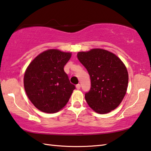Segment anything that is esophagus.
Returning <instances> with one entry per match:
<instances>
[{
    "label": "esophagus",
    "mask_w": 151,
    "mask_h": 151,
    "mask_svg": "<svg viewBox=\"0 0 151 151\" xmlns=\"http://www.w3.org/2000/svg\"><path fill=\"white\" fill-rule=\"evenodd\" d=\"M80 88H81L80 84H77V85H76V88H77V89H80Z\"/></svg>",
    "instance_id": "34e87169"
}]
</instances>
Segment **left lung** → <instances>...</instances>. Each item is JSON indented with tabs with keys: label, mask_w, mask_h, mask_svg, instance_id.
<instances>
[{
	"label": "left lung",
	"mask_w": 151,
	"mask_h": 151,
	"mask_svg": "<svg viewBox=\"0 0 151 151\" xmlns=\"http://www.w3.org/2000/svg\"><path fill=\"white\" fill-rule=\"evenodd\" d=\"M78 58L90 76L91 89L85 94L89 106L99 114L114 110L127 89L129 75L125 64L114 54L99 48L78 52Z\"/></svg>",
	"instance_id": "1"
}]
</instances>
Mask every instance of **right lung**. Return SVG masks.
Listing matches in <instances>:
<instances>
[{"mask_svg":"<svg viewBox=\"0 0 151 151\" xmlns=\"http://www.w3.org/2000/svg\"><path fill=\"white\" fill-rule=\"evenodd\" d=\"M71 54L51 49L32 60L24 76V86L29 99L37 109L56 113L68 102L76 87L71 84L63 67Z\"/></svg>","mask_w":151,"mask_h":151,"instance_id":"1","label":"right lung"}]
</instances>
